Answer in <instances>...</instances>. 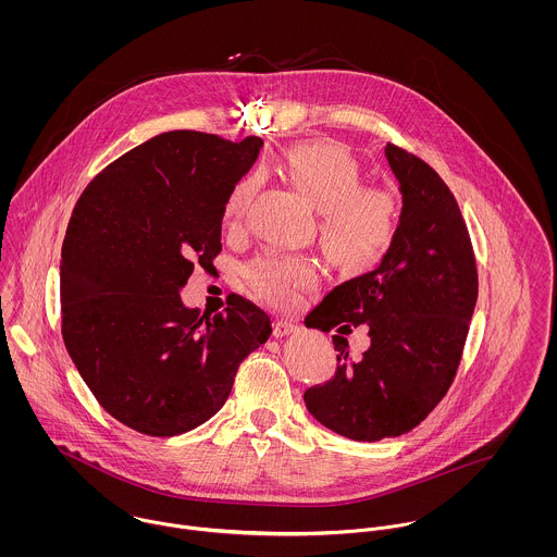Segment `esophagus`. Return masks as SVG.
I'll use <instances>...</instances> for the list:
<instances>
[{
  "instance_id": "esophagus-1",
  "label": "esophagus",
  "mask_w": 557,
  "mask_h": 557,
  "mask_svg": "<svg viewBox=\"0 0 557 557\" xmlns=\"http://www.w3.org/2000/svg\"><path fill=\"white\" fill-rule=\"evenodd\" d=\"M296 330H298V325L292 323V321H287V319H276V321H274V336H276V338L287 336V334H292V332H296Z\"/></svg>"
}]
</instances>
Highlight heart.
<instances>
[{
	"label": "heart",
	"instance_id": "obj_1",
	"mask_svg": "<svg viewBox=\"0 0 557 557\" xmlns=\"http://www.w3.org/2000/svg\"><path fill=\"white\" fill-rule=\"evenodd\" d=\"M283 177L318 208L319 239L327 257L345 270H364L382 259L397 234L398 197L386 186L362 184V164L345 148L318 141L292 148L281 160ZM257 177L246 175L225 201V221H244ZM248 287L263 300L289 307L309 289L318 270L305 255H259L244 268Z\"/></svg>",
	"mask_w": 557,
	"mask_h": 557
}]
</instances>
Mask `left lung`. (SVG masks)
I'll use <instances>...</instances> for the list:
<instances>
[{"instance_id": "left-lung-1", "label": "left lung", "mask_w": 557, "mask_h": 557, "mask_svg": "<svg viewBox=\"0 0 557 557\" xmlns=\"http://www.w3.org/2000/svg\"><path fill=\"white\" fill-rule=\"evenodd\" d=\"M403 208L397 234L373 272L336 285L307 327L332 336L336 373L305 393L330 431L377 442L418 426L448 393L478 298L476 259L459 203L424 160L386 146ZM370 325L372 347L351 361L341 333Z\"/></svg>"}]
</instances>
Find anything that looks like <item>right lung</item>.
Masks as SVG:
<instances>
[{
  "label": "right lung",
  "instance_id": "obj_1",
  "mask_svg": "<svg viewBox=\"0 0 557 557\" xmlns=\"http://www.w3.org/2000/svg\"><path fill=\"white\" fill-rule=\"evenodd\" d=\"M263 141L169 131L104 166L73 210L60 263L62 336L91 395L152 437L186 433L230 397L239 362L272 334L232 294L216 315L180 289L221 252L225 201Z\"/></svg>",
  "mask_w": 557,
  "mask_h": 557
}]
</instances>
